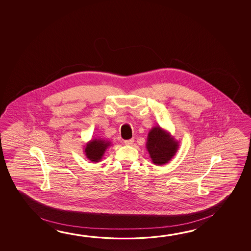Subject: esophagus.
Listing matches in <instances>:
<instances>
[{"label":"esophagus","mask_w":251,"mask_h":251,"mask_svg":"<svg viewBox=\"0 0 251 251\" xmlns=\"http://www.w3.org/2000/svg\"><path fill=\"white\" fill-rule=\"evenodd\" d=\"M133 143H134V139H133V138L129 140H125V141H124V144H126V145H132Z\"/></svg>","instance_id":"obj_1"}]
</instances>
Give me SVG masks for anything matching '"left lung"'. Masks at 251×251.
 Listing matches in <instances>:
<instances>
[{
  "mask_svg": "<svg viewBox=\"0 0 251 251\" xmlns=\"http://www.w3.org/2000/svg\"><path fill=\"white\" fill-rule=\"evenodd\" d=\"M178 146L179 143L174 136L160 126H155L149 132L146 149L154 165H164L169 163L176 155Z\"/></svg>",
  "mask_w": 251,
  "mask_h": 251,
  "instance_id": "1",
  "label": "left lung"
}]
</instances>
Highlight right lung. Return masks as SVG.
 <instances>
[{
	"instance_id": "add662e5",
	"label": "right lung",
	"mask_w": 251,
	"mask_h": 251,
	"mask_svg": "<svg viewBox=\"0 0 251 251\" xmlns=\"http://www.w3.org/2000/svg\"><path fill=\"white\" fill-rule=\"evenodd\" d=\"M109 146H111V143L109 141L95 138L86 143V146H84V153L91 162L98 163L102 159V156Z\"/></svg>"
}]
</instances>
